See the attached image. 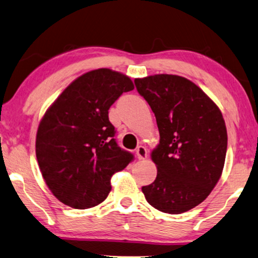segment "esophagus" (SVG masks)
<instances>
[{"label":"esophagus","instance_id":"esophagus-1","mask_svg":"<svg viewBox=\"0 0 258 258\" xmlns=\"http://www.w3.org/2000/svg\"><path fill=\"white\" fill-rule=\"evenodd\" d=\"M136 154H137V158H138L139 160L146 159V158H147V150L144 146H139L136 151Z\"/></svg>","mask_w":258,"mask_h":258}]
</instances>
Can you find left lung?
Instances as JSON below:
<instances>
[{"mask_svg":"<svg viewBox=\"0 0 258 258\" xmlns=\"http://www.w3.org/2000/svg\"><path fill=\"white\" fill-rule=\"evenodd\" d=\"M135 84L156 115L160 136L151 152L157 178L143 194L157 210L183 214L201 204L222 176L228 145L222 112L179 75H150Z\"/></svg>","mask_w":258,"mask_h":258,"instance_id":"left-lung-1","label":"left lung"}]
</instances>
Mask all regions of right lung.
<instances>
[{
	"mask_svg": "<svg viewBox=\"0 0 258 258\" xmlns=\"http://www.w3.org/2000/svg\"><path fill=\"white\" fill-rule=\"evenodd\" d=\"M135 89L131 79L99 68L72 81L44 113L35 151L47 186L73 209L97 207L111 191V177L133 159L118 147L108 109L123 92Z\"/></svg>",
	"mask_w": 258,
	"mask_h": 258,
	"instance_id": "obj_1",
	"label": "right lung"
}]
</instances>
